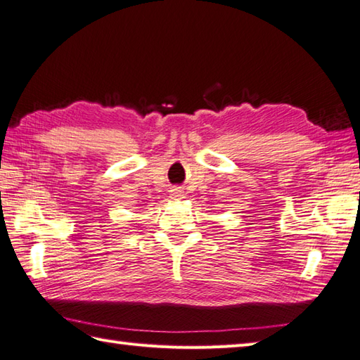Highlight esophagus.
<instances>
[{
  "label": "esophagus",
  "instance_id": "34e87169",
  "mask_svg": "<svg viewBox=\"0 0 360 360\" xmlns=\"http://www.w3.org/2000/svg\"><path fill=\"white\" fill-rule=\"evenodd\" d=\"M172 198L173 200H181V198H184V192L179 188H174V190H172Z\"/></svg>",
  "mask_w": 360,
  "mask_h": 360
}]
</instances>
